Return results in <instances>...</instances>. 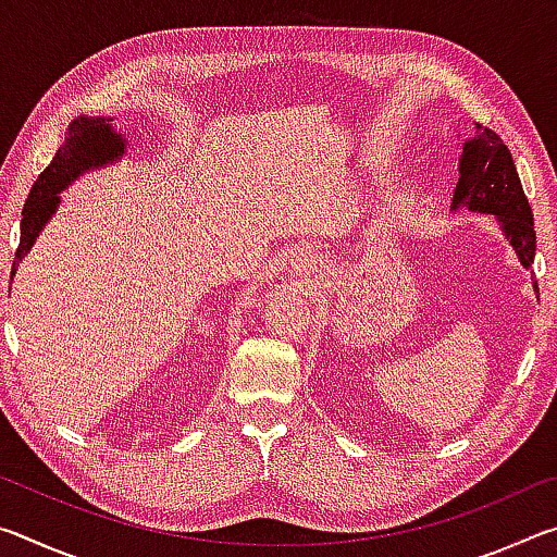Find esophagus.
Wrapping results in <instances>:
<instances>
[{
  "instance_id": "obj_1",
  "label": "esophagus",
  "mask_w": 557,
  "mask_h": 557,
  "mask_svg": "<svg viewBox=\"0 0 557 557\" xmlns=\"http://www.w3.org/2000/svg\"><path fill=\"white\" fill-rule=\"evenodd\" d=\"M299 265H305V262H299Z\"/></svg>"
}]
</instances>
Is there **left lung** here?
<instances>
[{
  "label": "left lung",
  "instance_id": "left-lung-1",
  "mask_svg": "<svg viewBox=\"0 0 557 557\" xmlns=\"http://www.w3.org/2000/svg\"><path fill=\"white\" fill-rule=\"evenodd\" d=\"M459 174L461 176L455 188L451 209L467 206L469 211L494 213L502 223L506 238L516 248L518 260L523 262V268H531L535 258L533 211L504 139L494 129L479 127L476 137L465 143ZM533 287L539 289L535 280Z\"/></svg>",
  "mask_w": 557,
  "mask_h": 557
}]
</instances>
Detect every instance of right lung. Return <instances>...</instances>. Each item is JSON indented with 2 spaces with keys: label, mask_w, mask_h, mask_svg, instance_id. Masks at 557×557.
I'll return each mask as SVG.
<instances>
[{
  "label": "right lung",
  "mask_w": 557,
  "mask_h": 557,
  "mask_svg": "<svg viewBox=\"0 0 557 557\" xmlns=\"http://www.w3.org/2000/svg\"><path fill=\"white\" fill-rule=\"evenodd\" d=\"M106 117H81L73 120L69 127L63 147L51 159V164L44 169L32 186L29 199L22 211V238H18L16 258L12 265V277L16 272L18 260H22L36 240V235L44 228V223L51 219L55 206H59V194L69 186L73 178H78L88 169L117 162L125 154V143L115 129L108 125ZM9 277V280H12ZM12 285V282H9Z\"/></svg>",
  "instance_id": "1"
}]
</instances>
